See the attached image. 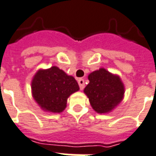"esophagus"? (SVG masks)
Returning <instances> with one entry per match:
<instances>
[{"instance_id":"1","label":"esophagus","mask_w":156,"mask_h":156,"mask_svg":"<svg viewBox=\"0 0 156 156\" xmlns=\"http://www.w3.org/2000/svg\"><path fill=\"white\" fill-rule=\"evenodd\" d=\"M78 84H79L80 90H83L84 87H85V81H84L83 79H79L78 80Z\"/></svg>"}]
</instances>
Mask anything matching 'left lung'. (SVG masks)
<instances>
[{
	"instance_id": "obj_1",
	"label": "left lung",
	"mask_w": 156,
	"mask_h": 156,
	"mask_svg": "<svg viewBox=\"0 0 156 156\" xmlns=\"http://www.w3.org/2000/svg\"><path fill=\"white\" fill-rule=\"evenodd\" d=\"M88 80L90 82L84 89V92L97 112H109L122 101L124 86L119 76L101 68L90 73Z\"/></svg>"
}]
</instances>
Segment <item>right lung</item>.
Wrapping results in <instances>:
<instances>
[{
  "mask_svg": "<svg viewBox=\"0 0 156 156\" xmlns=\"http://www.w3.org/2000/svg\"><path fill=\"white\" fill-rule=\"evenodd\" d=\"M31 87L33 98L38 106L44 111L55 113L64 111L68 98L80 89L76 79L57 66L37 70Z\"/></svg>",
  "mask_w": 156,
  "mask_h": 156,
  "instance_id": "obj_1",
  "label": "right lung"
}]
</instances>
